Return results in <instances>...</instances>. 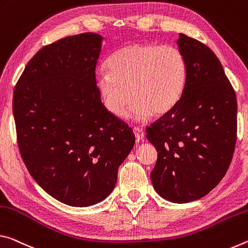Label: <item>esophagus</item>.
Here are the masks:
<instances>
[{
  "instance_id": "esophagus-1",
  "label": "esophagus",
  "mask_w": 248,
  "mask_h": 248,
  "mask_svg": "<svg viewBox=\"0 0 248 248\" xmlns=\"http://www.w3.org/2000/svg\"><path fill=\"white\" fill-rule=\"evenodd\" d=\"M133 132H134V134H135V137H136V140L137 141L144 140L145 134H144L143 129H141L140 127H134L133 128Z\"/></svg>"
}]
</instances>
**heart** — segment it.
I'll list each match as a JSON object with an SVG mask.
<instances>
[{"label": "heart", "instance_id": "obj_1", "mask_svg": "<svg viewBox=\"0 0 248 248\" xmlns=\"http://www.w3.org/2000/svg\"><path fill=\"white\" fill-rule=\"evenodd\" d=\"M108 70L100 71L95 84L105 108L114 116L143 122L164 115L181 97L186 78L185 56L171 45L129 44L113 52Z\"/></svg>", "mask_w": 248, "mask_h": 248}]
</instances>
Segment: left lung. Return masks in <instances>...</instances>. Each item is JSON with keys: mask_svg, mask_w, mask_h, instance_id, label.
Listing matches in <instances>:
<instances>
[{"mask_svg": "<svg viewBox=\"0 0 248 248\" xmlns=\"http://www.w3.org/2000/svg\"><path fill=\"white\" fill-rule=\"evenodd\" d=\"M186 62L184 91L172 109L147 127L158 153L151 173L154 189L174 203L198 200L225 176L236 144L235 91L216 54L179 35Z\"/></svg>", "mask_w": 248, "mask_h": 248, "instance_id": "left-lung-1", "label": "left lung"}]
</instances>
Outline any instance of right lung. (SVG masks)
Here are the masks:
<instances>
[{"label":"right lung","mask_w":248,"mask_h":248,"mask_svg":"<svg viewBox=\"0 0 248 248\" xmlns=\"http://www.w3.org/2000/svg\"><path fill=\"white\" fill-rule=\"evenodd\" d=\"M102 39L83 32L43 47L14 89L24 164L45 191L71 206L104 200L135 143L132 128L105 108L96 88Z\"/></svg>","instance_id":"right-lung-1"}]
</instances>
